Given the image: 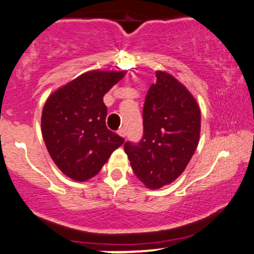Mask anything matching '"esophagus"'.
<instances>
[{"label":"esophagus","instance_id":"esophagus-1","mask_svg":"<svg viewBox=\"0 0 254 254\" xmlns=\"http://www.w3.org/2000/svg\"><path fill=\"white\" fill-rule=\"evenodd\" d=\"M118 135L122 136V137H125V129H124V127H122V129L118 130Z\"/></svg>","mask_w":254,"mask_h":254}]
</instances>
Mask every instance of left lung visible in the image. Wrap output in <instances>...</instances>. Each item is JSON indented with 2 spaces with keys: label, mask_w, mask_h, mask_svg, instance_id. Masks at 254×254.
<instances>
[{
  "label": "left lung",
  "mask_w": 254,
  "mask_h": 254,
  "mask_svg": "<svg viewBox=\"0 0 254 254\" xmlns=\"http://www.w3.org/2000/svg\"><path fill=\"white\" fill-rule=\"evenodd\" d=\"M143 106V137L124 150L136 177L149 189L174 182L193 157L200 138L201 113L190 91L172 74L155 72Z\"/></svg>",
  "instance_id": "1"
}]
</instances>
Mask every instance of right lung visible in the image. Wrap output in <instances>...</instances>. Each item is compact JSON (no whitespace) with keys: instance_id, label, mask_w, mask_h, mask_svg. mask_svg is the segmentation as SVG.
Here are the masks:
<instances>
[{"instance_id":"right-lung-1","label":"right lung","mask_w":254,"mask_h":254,"mask_svg":"<svg viewBox=\"0 0 254 254\" xmlns=\"http://www.w3.org/2000/svg\"><path fill=\"white\" fill-rule=\"evenodd\" d=\"M125 73L93 69L47 99L42 111V136L55 165L71 180L85 182L93 178L124 143V138L106 127L104 96Z\"/></svg>"}]
</instances>
